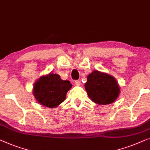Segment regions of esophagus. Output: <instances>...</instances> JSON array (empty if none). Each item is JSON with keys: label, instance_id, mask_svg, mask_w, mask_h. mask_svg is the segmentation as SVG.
I'll return each mask as SVG.
<instances>
[{"label": "esophagus", "instance_id": "esophagus-1", "mask_svg": "<svg viewBox=\"0 0 150 150\" xmlns=\"http://www.w3.org/2000/svg\"><path fill=\"white\" fill-rule=\"evenodd\" d=\"M74 82L76 86H80V83H81V82H80V81H79V80H75Z\"/></svg>", "mask_w": 150, "mask_h": 150}]
</instances>
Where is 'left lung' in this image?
Wrapping results in <instances>:
<instances>
[{
    "label": "left lung",
    "mask_w": 150,
    "mask_h": 150,
    "mask_svg": "<svg viewBox=\"0 0 150 150\" xmlns=\"http://www.w3.org/2000/svg\"><path fill=\"white\" fill-rule=\"evenodd\" d=\"M85 89L92 100L99 105L114 102L120 91L114 77L98 71H94L88 76Z\"/></svg>",
    "instance_id": "obj_1"
}]
</instances>
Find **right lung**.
Masks as SVG:
<instances>
[{
    "instance_id": "obj_1",
    "label": "right lung",
    "mask_w": 150,
    "mask_h": 150,
    "mask_svg": "<svg viewBox=\"0 0 150 150\" xmlns=\"http://www.w3.org/2000/svg\"><path fill=\"white\" fill-rule=\"evenodd\" d=\"M71 87L72 84L69 81L61 79L58 74L50 73L35 82L33 94L38 102L43 106L54 108L64 100Z\"/></svg>"
}]
</instances>
